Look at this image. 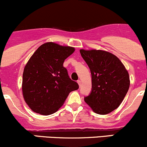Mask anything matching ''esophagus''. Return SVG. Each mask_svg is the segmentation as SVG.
Instances as JSON below:
<instances>
[{
    "label": "esophagus",
    "mask_w": 147,
    "mask_h": 147,
    "mask_svg": "<svg viewBox=\"0 0 147 147\" xmlns=\"http://www.w3.org/2000/svg\"><path fill=\"white\" fill-rule=\"evenodd\" d=\"M78 83L79 86H80H80H81V81H80V80H78Z\"/></svg>",
    "instance_id": "1"
}]
</instances>
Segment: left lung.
<instances>
[{
  "label": "left lung",
  "instance_id": "8db88e82",
  "mask_svg": "<svg viewBox=\"0 0 147 147\" xmlns=\"http://www.w3.org/2000/svg\"><path fill=\"white\" fill-rule=\"evenodd\" d=\"M80 52L92 74V91L84 101L100 115L112 112L129 89L128 72L119 58L109 52L84 49Z\"/></svg>",
  "mask_w": 147,
  "mask_h": 147
}]
</instances>
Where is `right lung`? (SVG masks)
Returning <instances> with one entry per match:
<instances>
[{
  "label": "right lung",
  "mask_w": 147,
  "mask_h": 147,
  "mask_svg": "<svg viewBox=\"0 0 147 147\" xmlns=\"http://www.w3.org/2000/svg\"><path fill=\"white\" fill-rule=\"evenodd\" d=\"M74 51L72 47L48 42L39 46L29 60L23 72L22 93L34 112L44 115L54 113L69 92L79 88L63 67L65 60Z\"/></svg>",
  "instance_id": "right-lung-1"
}]
</instances>
